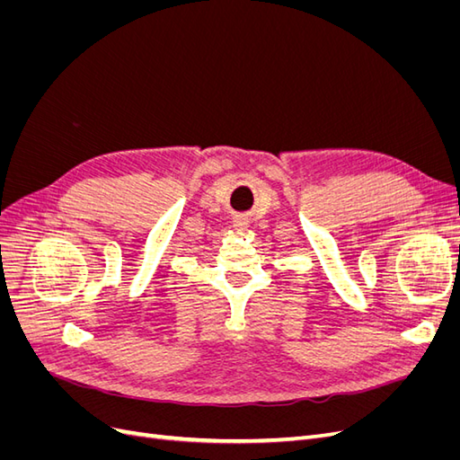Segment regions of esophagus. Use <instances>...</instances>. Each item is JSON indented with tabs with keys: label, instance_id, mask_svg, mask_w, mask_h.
Instances as JSON below:
<instances>
[{
	"label": "esophagus",
	"instance_id": "esophagus-1",
	"mask_svg": "<svg viewBox=\"0 0 460 460\" xmlns=\"http://www.w3.org/2000/svg\"><path fill=\"white\" fill-rule=\"evenodd\" d=\"M234 228L235 230H247L249 228V220L245 217H235L234 218Z\"/></svg>",
	"mask_w": 460,
	"mask_h": 460
}]
</instances>
